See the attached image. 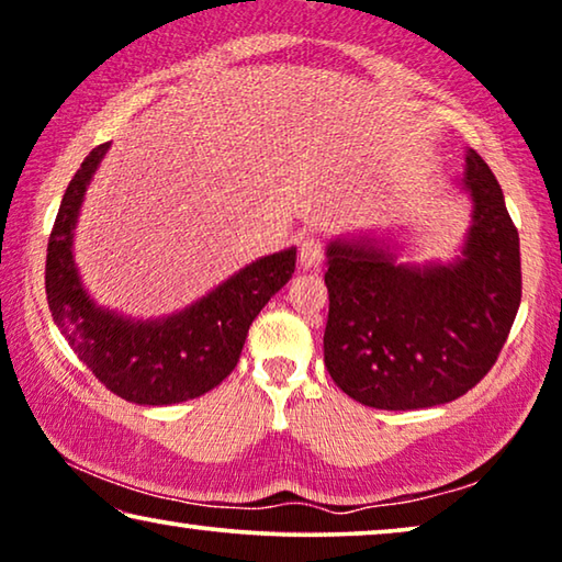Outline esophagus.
I'll use <instances>...</instances> for the list:
<instances>
[{"label": "esophagus", "instance_id": "1", "mask_svg": "<svg viewBox=\"0 0 562 562\" xmlns=\"http://www.w3.org/2000/svg\"><path fill=\"white\" fill-rule=\"evenodd\" d=\"M323 257H326V249H323L321 239H303L300 244V255H297V262L303 270H315V267H321Z\"/></svg>", "mask_w": 562, "mask_h": 562}]
</instances>
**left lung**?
Returning a JSON list of instances; mask_svg holds the SVG:
<instances>
[{"mask_svg":"<svg viewBox=\"0 0 562 562\" xmlns=\"http://www.w3.org/2000/svg\"><path fill=\"white\" fill-rule=\"evenodd\" d=\"M463 186L473 226L456 265H394L361 241L328 247L323 359L361 405H446L473 390L507 344L521 300L519 234L499 180L473 149Z\"/></svg>","mask_w":562,"mask_h":562,"instance_id":"8db88e82","label":"left lung"}]
</instances>
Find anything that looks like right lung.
Returning a JSON list of instances; mask_svg holds the SVG:
<instances>
[{"label": "right lung", "instance_id": "right-lung-1", "mask_svg": "<svg viewBox=\"0 0 562 562\" xmlns=\"http://www.w3.org/2000/svg\"><path fill=\"white\" fill-rule=\"evenodd\" d=\"M109 145L93 147L70 178L45 259V292L55 326L86 369L134 405H176L211 392L232 374L251 321L295 272V249L244 267L201 303L165 321L132 323L86 297L70 239L86 186Z\"/></svg>", "mask_w": 562, "mask_h": 562}]
</instances>
